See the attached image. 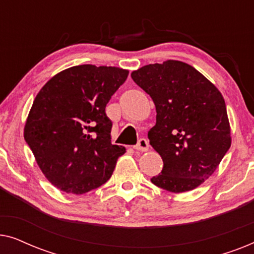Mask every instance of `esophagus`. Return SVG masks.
<instances>
[{"label":"esophagus","instance_id":"1","mask_svg":"<svg viewBox=\"0 0 254 254\" xmlns=\"http://www.w3.org/2000/svg\"><path fill=\"white\" fill-rule=\"evenodd\" d=\"M134 149H135V150L142 151V152L148 151L149 150L148 141L145 140V138H140V140H138V142H137V144L134 147Z\"/></svg>","mask_w":254,"mask_h":254}]
</instances>
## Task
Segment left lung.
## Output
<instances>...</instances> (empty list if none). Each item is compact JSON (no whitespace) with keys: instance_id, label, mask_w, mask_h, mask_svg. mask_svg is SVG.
Instances as JSON below:
<instances>
[{"instance_id":"8db88e82","label":"left lung","mask_w":254,"mask_h":254,"mask_svg":"<svg viewBox=\"0 0 254 254\" xmlns=\"http://www.w3.org/2000/svg\"><path fill=\"white\" fill-rule=\"evenodd\" d=\"M131 78L151 97L157 112L148 138L164 165L151 183L172 193L196 189L231 145L223 96L195 68L177 60L143 65Z\"/></svg>"}]
</instances>
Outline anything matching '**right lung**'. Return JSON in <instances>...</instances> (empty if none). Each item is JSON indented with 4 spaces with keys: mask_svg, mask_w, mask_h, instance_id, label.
<instances>
[{
    "mask_svg": "<svg viewBox=\"0 0 254 254\" xmlns=\"http://www.w3.org/2000/svg\"><path fill=\"white\" fill-rule=\"evenodd\" d=\"M128 72L118 67L75 65L54 75L38 92L24 138L57 189L83 194L111 178L126 149L111 142L112 123L105 107Z\"/></svg>",
    "mask_w": 254,
    "mask_h": 254,
    "instance_id": "1",
    "label": "right lung"
}]
</instances>
